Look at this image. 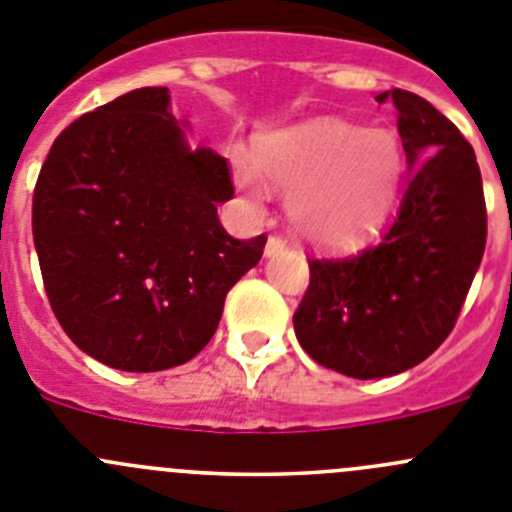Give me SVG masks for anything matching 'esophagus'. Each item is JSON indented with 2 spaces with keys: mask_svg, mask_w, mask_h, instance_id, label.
<instances>
[{
  "mask_svg": "<svg viewBox=\"0 0 512 512\" xmlns=\"http://www.w3.org/2000/svg\"><path fill=\"white\" fill-rule=\"evenodd\" d=\"M287 251V241L279 236H269V241H266V256H279V253Z\"/></svg>",
  "mask_w": 512,
  "mask_h": 512,
  "instance_id": "1",
  "label": "esophagus"
}]
</instances>
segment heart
<instances>
[{
    "label": "heart",
    "mask_w": 512,
    "mask_h": 512,
    "mask_svg": "<svg viewBox=\"0 0 512 512\" xmlns=\"http://www.w3.org/2000/svg\"><path fill=\"white\" fill-rule=\"evenodd\" d=\"M256 166L233 157L236 185L261 205L274 185L289 198V218L307 241L350 248L368 241L391 213L406 175L401 139L388 129H365L320 119L266 134L256 144Z\"/></svg>",
    "instance_id": "b5f03b06"
}]
</instances>
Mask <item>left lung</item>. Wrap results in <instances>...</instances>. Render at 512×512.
I'll return each instance as SVG.
<instances>
[{
  "mask_svg": "<svg viewBox=\"0 0 512 512\" xmlns=\"http://www.w3.org/2000/svg\"><path fill=\"white\" fill-rule=\"evenodd\" d=\"M393 101L411 180L381 241L350 259L309 261L294 312L312 360L370 381L414 368L452 332L487 238L475 149L457 126L411 91Z\"/></svg>",
  "mask_w": 512,
  "mask_h": 512,
  "instance_id": "obj_1",
  "label": "left lung"
}]
</instances>
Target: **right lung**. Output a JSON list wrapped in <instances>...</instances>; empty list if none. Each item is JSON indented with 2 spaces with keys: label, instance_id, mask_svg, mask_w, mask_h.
<instances>
[{
  "label": "right lung",
  "instance_id": "right-lung-1",
  "mask_svg": "<svg viewBox=\"0 0 512 512\" xmlns=\"http://www.w3.org/2000/svg\"><path fill=\"white\" fill-rule=\"evenodd\" d=\"M187 126L167 88L124 93L55 139L35 185L32 238L50 307L83 353L126 373L195 358L266 246V236L225 233L228 164L190 147Z\"/></svg>",
  "mask_w": 512,
  "mask_h": 512
}]
</instances>
